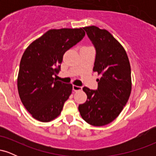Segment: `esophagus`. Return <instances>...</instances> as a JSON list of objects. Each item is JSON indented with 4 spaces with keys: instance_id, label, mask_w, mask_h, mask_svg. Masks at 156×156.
<instances>
[{
    "instance_id": "1",
    "label": "esophagus",
    "mask_w": 156,
    "mask_h": 156,
    "mask_svg": "<svg viewBox=\"0 0 156 156\" xmlns=\"http://www.w3.org/2000/svg\"><path fill=\"white\" fill-rule=\"evenodd\" d=\"M73 90L75 91V92H76V91L82 90V87H78V86H76V85H73Z\"/></svg>"
}]
</instances>
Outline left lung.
Here are the masks:
<instances>
[{"label": "left lung", "instance_id": "left-lung-1", "mask_svg": "<svg viewBox=\"0 0 156 156\" xmlns=\"http://www.w3.org/2000/svg\"><path fill=\"white\" fill-rule=\"evenodd\" d=\"M94 44L96 58L93 72L101 76L98 90L84 87L86 103L78 106L83 120L94 126L111 123L126 105L132 88L131 69L123 46L110 32L94 26L83 28Z\"/></svg>", "mask_w": 156, "mask_h": 156}]
</instances>
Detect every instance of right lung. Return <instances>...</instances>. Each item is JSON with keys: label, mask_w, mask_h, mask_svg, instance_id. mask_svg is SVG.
Masks as SVG:
<instances>
[{"label": "right lung", "mask_w": 156, "mask_h": 156, "mask_svg": "<svg viewBox=\"0 0 156 156\" xmlns=\"http://www.w3.org/2000/svg\"><path fill=\"white\" fill-rule=\"evenodd\" d=\"M85 36L83 28L51 29L23 53L17 89L23 105L37 120L48 122L60 115L73 84L57 80L63 55Z\"/></svg>", "instance_id": "obj_1"}]
</instances>
